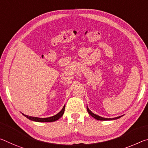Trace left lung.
I'll return each mask as SVG.
<instances>
[{
    "label": "left lung",
    "instance_id": "obj_1",
    "mask_svg": "<svg viewBox=\"0 0 148 148\" xmlns=\"http://www.w3.org/2000/svg\"><path fill=\"white\" fill-rule=\"evenodd\" d=\"M87 112H88V113H89V115H91V116L92 117H94L95 119H97V120H100V121H107V120L117 119L120 118V117L123 116H121L116 117H114V118H104V117H101V116H97V115H96V114H95L92 113V112L91 111V110H90L88 108V107H87Z\"/></svg>",
    "mask_w": 148,
    "mask_h": 148
}]
</instances>
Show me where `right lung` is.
<instances>
[{"instance_id":"add662e5","label":"right lung","mask_w":148,"mask_h":148,"mask_svg":"<svg viewBox=\"0 0 148 148\" xmlns=\"http://www.w3.org/2000/svg\"><path fill=\"white\" fill-rule=\"evenodd\" d=\"M64 109H65V105L64 107L62 108V109L60 111L58 114H56V116H52V117H46V118H40V117H31V116H27V115H25L23 114L24 116H25L27 117L29 119L32 120V121H37V122H53V121H56L57 120H58L60 117H61L62 116V115L64 114Z\"/></svg>"}]
</instances>
